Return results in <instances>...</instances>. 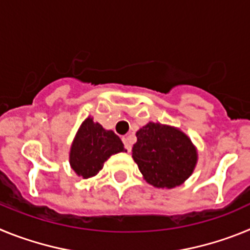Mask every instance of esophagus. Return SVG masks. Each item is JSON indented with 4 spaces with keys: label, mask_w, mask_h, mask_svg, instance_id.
Masks as SVG:
<instances>
[{
    "label": "esophagus",
    "mask_w": 250,
    "mask_h": 250,
    "mask_svg": "<svg viewBox=\"0 0 250 250\" xmlns=\"http://www.w3.org/2000/svg\"><path fill=\"white\" fill-rule=\"evenodd\" d=\"M123 143L124 145H125V149H126L127 151H131V138H130V136H124Z\"/></svg>",
    "instance_id": "obj_1"
}]
</instances>
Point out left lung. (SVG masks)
Segmentation results:
<instances>
[{
	"instance_id": "obj_1",
	"label": "left lung",
	"mask_w": 250,
	"mask_h": 250,
	"mask_svg": "<svg viewBox=\"0 0 250 250\" xmlns=\"http://www.w3.org/2000/svg\"><path fill=\"white\" fill-rule=\"evenodd\" d=\"M136 139L132 159L149 184L171 189L191 175L198 155L190 139L183 131L149 123L136 132Z\"/></svg>"
}]
</instances>
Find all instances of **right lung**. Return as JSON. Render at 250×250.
<instances>
[{"label": "right lung", "mask_w": 250, "mask_h": 250, "mask_svg": "<svg viewBox=\"0 0 250 250\" xmlns=\"http://www.w3.org/2000/svg\"><path fill=\"white\" fill-rule=\"evenodd\" d=\"M121 151L126 150L124 149L120 138L87 118L81 124L72 143L70 164L77 175L86 179L96 175L112 154Z\"/></svg>", "instance_id": "1"}]
</instances>
